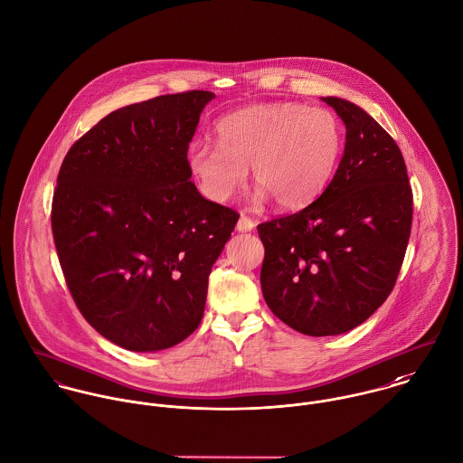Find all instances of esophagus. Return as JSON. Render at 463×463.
I'll return each instance as SVG.
<instances>
[{
	"label": "esophagus",
	"mask_w": 463,
	"mask_h": 463,
	"mask_svg": "<svg viewBox=\"0 0 463 463\" xmlns=\"http://www.w3.org/2000/svg\"><path fill=\"white\" fill-rule=\"evenodd\" d=\"M254 227H256L254 220H252V218H249L247 214H241V216H240V220H238V225H236V229H238L240 232H249V231H254Z\"/></svg>",
	"instance_id": "esophagus-1"
}]
</instances>
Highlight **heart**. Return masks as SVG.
I'll list each match as a JSON object with an SVG mask.
<instances>
[{
    "label": "heart",
    "mask_w": 463,
    "mask_h": 463,
    "mask_svg": "<svg viewBox=\"0 0 463 463\" xmlns=\"http://www.w3.org/2000/svg\"><path fill=\"white\" fill-rule=\"evenodd\" d=\"M218 145L194 141L187 165L200 189L225 202L245 184L249 166L282 209L313 202L329 184L344 150V128L324 107L282 101L249 107L222 118Z\"/></svg>",
    "instance_id": "1"
}]
</instances>
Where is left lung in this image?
<instances>
[{"label": "left lung", "instance_id": "8db88e82", "mask_svg": "<svg viewBox=\"0 0 463 463\" xmlns=\"http://www.w3.org/2000/svg\"><path fill=\"white\" fill-rule=\"evenodd\" d=\"M345 123L333 181L307 207L258 225L261 289L272 313L309 336L364 324L392 293L413 214V193L393 137L358 105L327 96Z\"/></svg>", "mask_w": 463, "mask_h": 463}]
</instances>
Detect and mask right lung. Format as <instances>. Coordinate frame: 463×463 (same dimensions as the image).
Masks as SVG:
<instances>
[{
    "label": "right lung",
    "mask_w": 463,
    "mask_h": 463,
    "mask_svg": "<svg viewBox=\"0 0 463 463\" xmlns=\"http://www.w3.org/2000/svg\"><path fill=\"white\" fill-rule=\"evenodd\" d=\"M213 98L121 107L62 161L52 202L59 263L82 317L123 349H168L198 327L211 269L240 218L189 181L187 148Z\"/></svg>",
    "instance_id": "1"
}]
</instances>
